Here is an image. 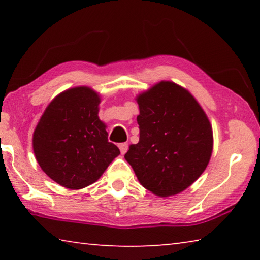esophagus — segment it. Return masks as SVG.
I'll list each match as a JSON object with an SVG mask.
<instances>
[{"mask_svg":"<svg viewBox=\"0 0 260 260\" xmlns=\"http://www.w3.org/2000/svg\"><path fill=\"white\" fill-rule=\"evenodd\" d=\"M119 149H120V152L124 155V153H126V151L128 150V143H120L119 144Z\"/></svg>","mask_w":260,"mask_h":260,"instance_id":"obj_1","label":"esophagus"}]
</instances>
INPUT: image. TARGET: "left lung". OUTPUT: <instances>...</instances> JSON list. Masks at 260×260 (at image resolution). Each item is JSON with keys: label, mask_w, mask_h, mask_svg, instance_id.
<instances>
[{"label": "left lung", "mask_w": 260, "mask_h": 260, "mask_svg": "<svg viewBox=\"0 0 260 260\" xmlns=\"http://www.w3.org/2000/svg\"><path fill=\"white\" fill-rule=\"evenodd\" d=\"M139 143L125 158L140 183L158 196L184 190L200 178L212 153L210 121L191 94L161 81L138 98Z\"/></svg>", "instance_id": "8db88e82"}]
</instances>
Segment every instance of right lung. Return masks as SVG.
I'll list each match as a JSON object with an SVG mask.
<instances>
[{
    "label": "right lung",
    "mask_w": 260,
    "mask_h": 260,
    "mask_svg": "<svg viewBox=\"0 0 260 260\" xmlns=\"http://www.w3.org/2000/svg\"><path fill=\"white\" fill-rule=\"evenodd\" d=\"M99 95L87 87L59 94L48 105L33 134L39 165L69 189L94 183L120 153L99 119Z\"/></svg>",
    "instance_id": "add662e5"
}]
</instances>
